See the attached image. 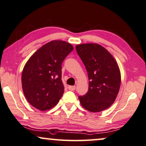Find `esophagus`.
<instances>
[{"label": "esophagus", "mask_w": 146, "mask_h": 146, "mask_svg": "<svg viewBox=\"0 0 146 146\" xmlns=\"http://www.w3.org/2000/svg\"><path fill=\"white\" fill-rule=\"evenodd\" d=\"M68 88L69 90H70V91H74L75 89H76V86H68Z\"/></svg>", "instance_id": "34e87169"}]
</instances>
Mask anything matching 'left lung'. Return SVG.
Masks as SVG:
<instances>
[{
    "instance_id": "obj_1",
    "label": "left lung",
    "mask_w": 146,
    "mask_h": 146,
    "mask_svg": "<svg viewBox=\"0 0 146 146\" xmlns=\"http://www.w3.org/2000/svg\"><path fill=\"white\" fill-rule=\"evenodd\" d=\"M88 74L89 89L80 96L82 106L91 112L106 110L115 101L121 85V73L115 59L98 44H82L76 46Z\"/></svg>"
}]
</instances>
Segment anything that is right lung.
I'll use <instances>...</instances> for the list:
<instances>
[{
    "label": "right lung",
    "instance_id": "obj_1",
    "mask_svg": "<svg viewBox=\"0 0 146 146\" xmlns=\"http://www.w3.org/2000/svg\"><path fill=\"white\" fill-rule=\"evenodd\" d=\"M74 50L62 40H53L39 48L26 62L21 76L22 88L27 101L41 111L59 102L64 93L62 62Z\"/></svg>",
    "mask_w": 146,
    "mask_h": 146
}]
</instances>
